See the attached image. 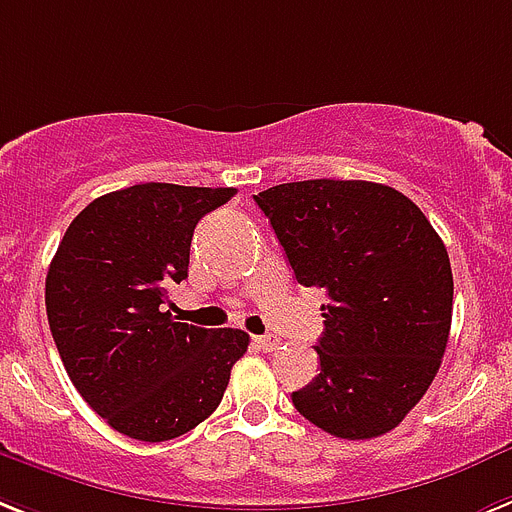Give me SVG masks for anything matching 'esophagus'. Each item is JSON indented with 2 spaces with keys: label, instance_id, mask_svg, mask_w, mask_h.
<instances>
[{
  "label": "esophagus",
  "instance_id": "esophagus-1",
  "mask_svg": "<svg viewBox=\"0 0 512 512\" xmlns=\"http://www.w3.org/2000/svg\"><path fill=\"white\" fill-rule=\"evenodd\" d=\"M252 341L257 343V349H263V351H276L278 346H281V338L276 336H255Z\"/></svg>",
  "mask_w": 512,
  "mask_h": 512
}]
</instances>
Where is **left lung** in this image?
<instances>
[{
	"label": "left lung",
	"mask_w": 512,
	"mask_h": 512,
	"mask_svg": "<svg viewBox=\"0 0 512 512\" xmlns=\"http://www.w3.org/2000/svg\"><path fill=\"white\" fill-rule=\"evenodd\" d=\"M302 286L328 291L320 375L296 411L343 440L403 422L435 380L453 320L448 249L388 184L307 179L255 195Z\"/></svg>",
	"instance_id": "8db88e82"
}]
</instances>
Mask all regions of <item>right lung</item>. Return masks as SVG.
<instances>
[{
    "instance_id": "obj_1",
    "label": "right lung",
    "mask_w": 512,
    "mask_h": 512,
    "mask_svg": "<svg viewBox=\"0 0 512 512\" xmlns=\"http://www.w3.org/2000/svg\"><path fill=\"white\" fill-rule=\"evenodd\" d=\"M234 187L145 182L96 197L64 231L46 273V315L77 393L143 442L205 422L244 356V330H208L166 312L190 268L197 221Z\"/></svg>"
}]
</instances>
